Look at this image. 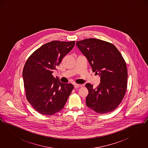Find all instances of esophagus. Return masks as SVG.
I'll list each match as a JSON object with an SVG mask.
<instances>
[{"mask_svg":"<svg viewBox=\"0 0 148 148\" xmlns=\"http://www.w3.org/2000/svg\"><path fill=\"white\" fill-rule=\"evenodd\" d=\"M82 85L80 84H74V88H80V87H82Z\"/></svg>","mask_w":148,"mask_h":148,"instance_id":"1","label":"esophagus"}]
</instances>
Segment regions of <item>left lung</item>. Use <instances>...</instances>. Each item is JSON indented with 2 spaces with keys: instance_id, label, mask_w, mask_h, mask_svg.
Instances as JSON below:
<instances>
[{
  "instance_id": "8db88e82",
  "label": "left lung",
  "mask_w": 148,
  "mask_h": 148,
  "mask_svg": "<svg viewBox=\"0 0 148 148\" xmlns=\"http://www.w3.org/2000/svg\"><path fill=\"white\" fill-rule=\"evenodd\" d=\"M87 59L93 72L100 77L96 88L85 84L89 91L86 105L97 113L114 110L119 105L127 90V65L118 49L110 42L90 38L76 42Z\"/></svg>"
}]
</instances>
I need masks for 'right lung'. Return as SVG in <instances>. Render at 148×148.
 Listing matches in <instances>:
<instances>
[{
  "label": "right lung",
  "instance_id": "right-lung-1",
  "mask_svg": "<svg viewBox=\"0 0 148 148\" xmlns=\"http://www.w3.org/2000/svg\"><path fill=\"white\" fill-rule=\"evenodd\" d=\"M75 41H53L44 44L29 56L23 71L27 99L36 111L45 115L60 111L65 106L73 85L61 83L52 75Z\"/></svg>",
  "mask_w": 148,
  "mask_h": 148
}]
</instances>
